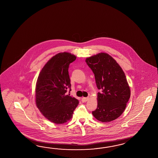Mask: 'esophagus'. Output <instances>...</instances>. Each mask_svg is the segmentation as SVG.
I'll list each match as a JSON object with an SVG mask.
<instances>
[{
  "mask_svg": "<svg viewBox=\"0 0 158 158\" xmlns=\"http://www.w3.org/2000/svg\"><path fill=\"white\" fill-rule=\"evenodd\" d=\"M89 99V97H87V98H84V97H83V98L81 99V101H82V102L85 103V102H86Z\"/></svg>",
  "mask_w": 158,
  "mask_h": 158,
  "instance_id": "obj_1",
  "label": "esophagus"
}]
</instances>
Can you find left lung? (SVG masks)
Wrapping results in <instances>:
<instances>
[{
    "label": "left lung",
    "instance_id": "8db88e82",
    "mask_svg": "<svg viewBox=\"0 0 158 158\" xmlns=\"http://www.w3.org/2000/svg\"><path fill=\"white\" fill-rule=\"evenodd\" d=\"M85 62L94 73L98 106L93 115L102 122H109L122 114L130 98V89L123 69L106 53L87 58Z\"/></svg>",
    "mask_w": 158,
    "mask_h": 158
}]
</instances>
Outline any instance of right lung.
<instances>
[{
	"instance_id": "1",
	"label": "right lung",
	"mask_w": 158,
	"mask_h": 158,
	"mask_svg": "<svg viewBox=\"0 0 158 158\" xmlns=\"http://www.w3.org/2000/svg\"><path fill=\"white\" fill-rule=\"evenodd\" d=\"M77 57L62 52L55 55L43 67L36 85V104L44 116L56 124H63L73 116L79 100L67 95L71 91L69 64Z\"/></svg>"
}]
</instances>
